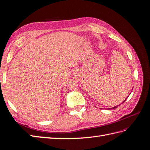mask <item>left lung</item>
<instances>
[{
  "label": "left lung",
  "instance_id": "left-lung-1",
  "mask_svg": "<svg viewBox=\"0 0 150 150\" xmlns=\"http://www.w3.org/2000/svg\"><path fill=\"white\" fill-rule=\"evenodd\" d=\"M132 90H133V89H132ZM128 97H127L126 98V99H127V98H128ZM126 99H125V100L124 101H122V103H121L120 104H122V103H123L125 101H126ZM120 104H119V105H117V106H115V107H112V108H109L108 109V110H112V109H115V108H116L117 106H120Z\"/></svg>",
  "mask_w": 150,
  "mask_h": 150
}]
</instances>
